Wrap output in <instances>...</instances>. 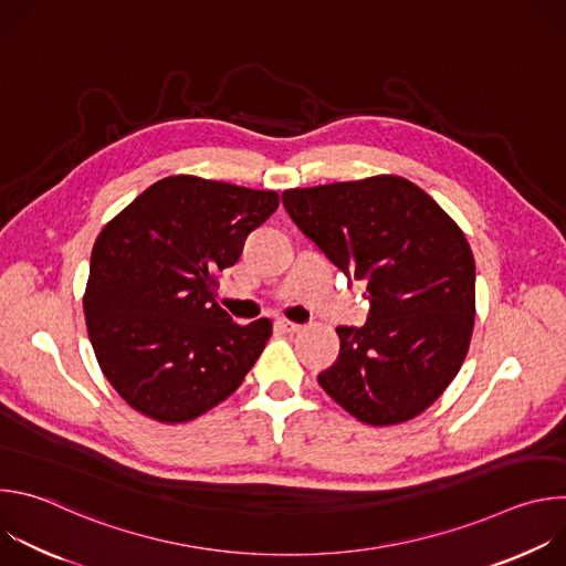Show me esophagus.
<instances>
[{
  "label": "esophagus",
  "instance_id": "1",
  "mask_svg": "<svg viewBox=\"0 0 566 566\" xmlns=\"http://www.w3.org/2000/svg\"><path fill=\"white\" fill-rule=\"evenodd\" d=\"M277 325L286 332V334H297V332H302V325H297V322H291V319H277Z\"/></svg>",
  "mask_w": 566,
  "mask_h": 566
}]
</instances>
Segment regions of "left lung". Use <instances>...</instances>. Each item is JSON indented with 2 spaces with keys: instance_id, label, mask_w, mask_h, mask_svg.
<instances>
[{
  "instance_id": "left-lung-1",
  "label": "left lung",
  "mask_w": 566,
  "mask_h": 566,
  "mask_svg": "<svg viewBox=\"0 0 566 566\" xmlns=\"http://www.w3.org/2000/svg\"><path fill=\"white\" fill-rule=\"evenodd\" d=\"M282 203L371 304L363 327L336 329L340 354L317 382L363 423L415 419L461 369L474 327L461 228L419 186L387 175L286 190Z\"/></svg>"
}]
</instances>
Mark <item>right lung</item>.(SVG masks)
I'll list each match as a JSON object with an SVG mask.
<instances>
[{"instance_id": "right-lung-1", "label": "right lung", "mask_w": 566, "mask_h": 566, "mask_svg": "<svg viewBox=\"0 0 566 566\" xmlns=\"http://www.w3.org/2000/svg\"><path fill=\"white\" fill-rule=\"evenodd\" d=\"M273 190L190 175L160 179L98 234L85 317L98 365L140 415L186 423L226 400L271 338V319L237 325L214 302Z\"/></svg>"}]
</instances>
